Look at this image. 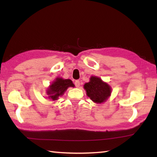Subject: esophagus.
Returning a JSON list of instances; mask_svg holds the SVG:
<instances>
[{
	"mask_svg": "<svg viewBox=\"0 0 157 157\" xmlns=\"http://www.w3.org/2000/svg\"><path fill=\"white\" fill-rule=\"evenodd\" d=\"M75 86H76L77 88H78L79 86V85H80V82H79V80H76L75 82Z\"/></svg>",
	"mask_w": 157,
	"mask_h": 157,
	"instance_id": "obj_1",
	"label": "esophagus"
}]
</instances>
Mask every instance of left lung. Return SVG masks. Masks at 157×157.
<instances>
[{"label": "left lung", "mask_w": 157, "mask_h": 157, "mask_svg": "<svg viewBox=\"0 0 157 157\" xmlns=\"http://www.w3.org/2000/svg\"><path fill=\"white\" fill-rule=\"evenodd\" d=\"M84 88L88 97L94 102L99 104L105 102L111 94V86L96 76H92Z\"/></svg>", "instance_id": "obj_1"}]
</instances>
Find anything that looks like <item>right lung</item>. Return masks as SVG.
<instances>
[{
	"mask_svg": "<svg viewBox=\"0 0 157 157\" xmlns=\"http://www.w3.org/2000/svg\"><path fill=\"white\" fill-rule=\"evenodd\" d=\"M71 79H65L62 78H57L55 81L49 86V88L46 90L47 97L52 101L58 100L59 96H61L69 87H74Z\"/></svg>",
	"mask_w": 157,
	"mask_h": 157,
	"instance_id": "right-lung-1",
	"label": "right lung"
}]
</instances>
